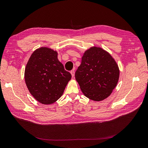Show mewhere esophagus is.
Here are the masks:
<instances>
[{
    "instance_id": "1",
    "label": "esophagus",
    "mask_w": 148,
    "mask_h": 148,
    "mask_svg": "<svg viewBox=\"0 0 148 148\" xmlns=\"http://www.w3.org/2000/svg\"><path fill=\"white\" fill-rule=\"evenodd\" d=\"M71 75H72V77H74V75H75V72H74V70L71 71Z\"/></svg>"
}]
</instances>
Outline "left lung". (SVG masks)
I'll return each instance as SVG.
<instances>
[{
    "mask_svg": "<svg viewBox=\"0 0 148 148\" xmlns=\"http://www.w3.org/2000/svg\"><path fill=\"white\" fill-rule=\"evenodd\" d=\"M75 77L84 96L101 101L111 95L119 77V69L109 52L99 47L86 51Z\"/></svg>",
    "mask_w": 148,
    "mask_h": 148,
    "instance_id": "obj_1",
    "label": "left lung"
}]
</instances>
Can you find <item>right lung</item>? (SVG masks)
Instances as JSON below:
<instances>
[{
	"instance_id": "1",
	"label": "right lung",
	"mask_w": 148,
	"mask_h": 148,
	"mask_svg": "<svg viewBox=\"0 0 148 148\" xmlns=\"http://www.w3.org/2000/svg\"><path fill=\"white\" fill-rule=\"evenodd\" d=\"M71 77L58 60V52L46 47L34 51L25 68L26 86L32 96L43 104L58 101Z\"/></svg>"
}]
</instances>
